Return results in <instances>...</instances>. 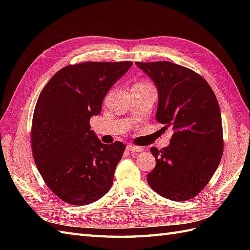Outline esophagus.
Returning <instances> with one entry per match:
<instances>
[{
	"mask_svg": "<svg viewBox=\"0 0 250 250\" xmlns=\"http://www.w3.org/2000/svg\"><path fill=\"white\" fill-rule=\"evenodd\" d=\"M126 149L128 151H131V152H141V151H143V147H140V146H135L133 145V144H128V145L126 146Z\"/></svg>",
	"mask_w": 250,
	"mask_h": 250,
	"instance_id": "1",
	"label": "esophagus"
}]
</instances>
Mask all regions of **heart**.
<instances>
[{
  "label": "heart",
  "instance_id": "obj_1",
  "mask_svg": "<svg viewBox=\"0 0 250 250\" xmlns=\"http://www.w3.org/2000/svg\"><path fill=\"white\" fill-rule=\"evenodd\" d=\"M134 86H152V84H151V83L148 81H141V82L137 83Z\"/></svg>",
  "mask_w": 250,
  "mask_h": 250
}]
</instances>
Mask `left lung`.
Masks as SVG:
<instances>
[{"instance_id":"obj_1","label":"left lung","mask_w":250,"mask_h":250,"mask_svg":"<svg viewBox=\"0 0 250 250\" xmlns=\"http://www.w3.org/2000/svg\"><path fill=\"white\" fill-rule=\"evenodd\" d=\"M158 90L156 121L171 127L170 145L150 151L156 161L147 175L163 197L186 201L197 196L214 175L223 154L221 112L207 80L170 62H135Z\"/></svg>"}]
</instances>
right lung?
<instances>
[{
	"label": "right lung",
	"mask_w": 250,
	"mask_h": 250,
	"mask_svg": "<svg viewBox=\"0 0 250 250\" xmlns=\"http://www.w3.org/2000/svg\"><path fill=\"white\" fill-rule=\"evenodd\" d=\"M131 62L70 64L42 90L32 119L33 160L44 183L72 206L97 201L111 188L125 145H106L90 130L110 87L130 69Z\"/></svg>",
	"instance_id": "obj_1"
}]
</instances>
